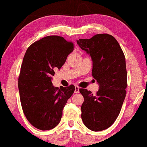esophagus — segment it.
<instances>
[{"label": "esophagus", "mask_w": 147, "mask_h": 147, "mask_svg": "<svg viewBox=\"0 0 147 147\" xmlns=\"http://www.w3.org/2000/svg\"><path fill=\"white\" fill-rule=\"evenodd\" d=\"M75 93H79V88L77 86H75Z\"/></svg>", "instance_id": "esophagus-1"}]
</instances>
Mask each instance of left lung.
Returning <instances> with one entry per match:
<instances>
[{"instance_id": "obj_1", "label": "left lung", "mask_w": 147, "mask_h": 147, "mask_svg": "<svg viewBox=\"0 0 147 147\" xmlns=\"http://www.w3.org/2000/svg\"><path fill=\"white\" fill-rule=\"evenodd\" d=\"M77 43L91 57L92 75L99 86L96 94L86 89L79 90L84 98L81 118L89 129L102 131L116 121L126 96L127 74L124 53L117 40L107 33L79 39Z\"/></svg>"}]
</instances>
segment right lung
Segmentation results:
<instances>
[{
    "label": "right lung",
    "mask_w": 147,
    "mask_h": 147,
    "mask_svg": "<svg viewBox=\"0 0 147 147\" xmlns=\"http://www.w3.org/2000/svg\"><path fill=\"white\" fill-rule=\"evenodd\" d=\"M73 44L63 37L50 35L28 48L23 58L18 79L21 105L26 119L40 130H50L59 124L67 100L75 86L53 85L57 69L66 62L73 51Z\"/></svg>",
    "instance_id": "obj_1"
}]
</instances>
